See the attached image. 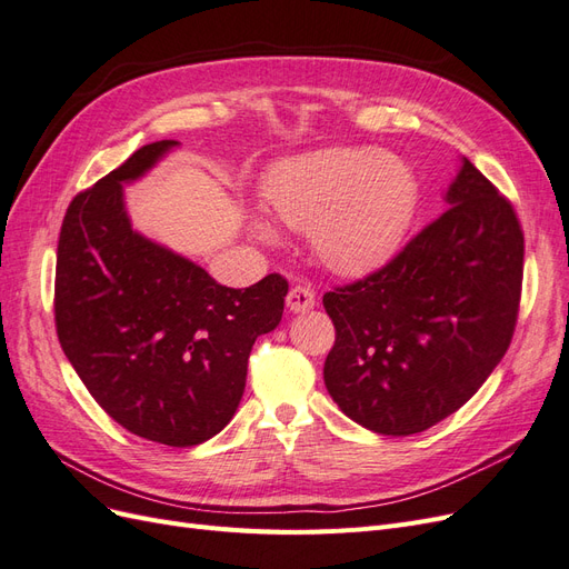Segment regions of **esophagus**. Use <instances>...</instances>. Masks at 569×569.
Here are the masks:
<instances>
[{
  "instance_id": "esophagus-1",
  "label": "esophagus",
  "mask_w": 569,
  "mask_h": 569,
  "mask_svg": "<svg viewBox=\"0 0 569 569\" xmlns=\"http://www.w3.org/2000/svg\"><path fill=\"white\" fill-rule=\"evenodd\" d=\"M316 306V295L311 287H303V284H297L289 289L287 295V308L291 313H306L308 308Z\"/></svg>"
}]
</instances>
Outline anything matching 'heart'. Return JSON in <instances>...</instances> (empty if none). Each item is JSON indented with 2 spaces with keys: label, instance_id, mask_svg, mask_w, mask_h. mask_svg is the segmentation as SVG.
Segmentation results:
<instances>
[{
  "label": "heart",
  "instance_id": "obj_1",
  "mask_svg": "<svg viewBox=\"0 0 569 569\" xmlns=\"http://www.w3.org/2000/svg\"><path fill=\"white\" fill-rule=\"evenodd\" d=\"M266 199L284 226L308 230L322 266L360 274L401 244L418 182L389 151L330 147L282 161L266 182Z\"/></svg>",
  "mask_w": 569,
  "mask_h": 569
}]
</instances>
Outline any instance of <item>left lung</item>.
<instances>
[{
    "label": "left lung",
    "mask_w": 569,
    "mask_h": 569,
    "mask_svg": "<svg viewBox=\"0 0 569 569\" xmlns=\"http://www.w3.org/2000/svg\"><path fill=\"white\" fill-rule=\"evenodd\" d=\"M446 203L387 266L322 297L337 332L325 387L377 435L425 432L468 403L518 325L525 234L512 203L468 159Z\"/></svg>",
    "instance_id": "8db88e82"
}]
</instances>
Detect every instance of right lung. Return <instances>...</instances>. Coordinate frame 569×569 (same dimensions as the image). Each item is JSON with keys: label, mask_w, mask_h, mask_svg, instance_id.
<instances>
[{"label": "right lung", "mask_w": 569, "mask_h": 569, "mask_svg": "<svg viewBox=\"0 0 569 569\" xmlns=\"http://www.w3.org/2000/svg\"><path fill=\"white\" fill-rule=\"evenodd\" d=\"M176 144L137 149L73 197L57 249L54 320L66 358L109 418L184 449L232 420L253 341L280 325L289 284L270 272L247 289L222 287L130 228L123 184Z\"/></svg>", "instance_id": "1"}]
</instances>
